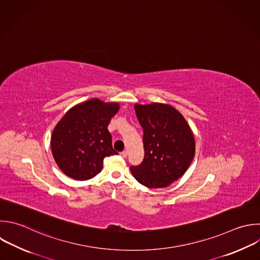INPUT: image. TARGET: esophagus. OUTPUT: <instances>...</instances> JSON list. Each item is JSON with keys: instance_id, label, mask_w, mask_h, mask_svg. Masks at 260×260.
<instances>
[{"instance_id": "esophagus-1", "label": "esophagus", "mask_w": 260, "mask_h": 260, "mask_svg": "<svg viewBox=\"0 0 260 260\" xmlns=\"http://www.w3.org/2000/svg\"><path fill=\"white\" fill-rule=\"evenodd\" d=\"M120 155H121L123 158H125V157H127V155H128V152H127L126 150H124V151H122V152L120 153Z\"/></svg>"}]
</instances>
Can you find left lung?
Returning <instances> with one entry per match:
<instances>
[{"instance_id":"obj_1","label":"left lung","mask_w":260,"mask_h":260,"mask_svg":"<svg viewBox=\"0 0 260 260\" xmlns=\"http://www.w3.org/2000/svg\"><path fill=\"white\" fill-rule=\"evenodd\" d=\"M143 129L144 158L131 167L133 177L147 188H165L181 178L195 154L194 134L173 106L152 103L134 106Z\"/></svg>"}]
</instances>
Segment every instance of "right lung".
<instances>
[{
  "mask_svg": "<svg viewBox=\"0 0 260 260\" xmlns=\"http://www.w3.org/2000/svg\"><path fill=\"white\" fill-rule=\"evenodd\" d=\"M119 103L91 99L72 107L58 122L51 137V149L60 170L68 177L85 181L103 169L106 156L118 154L108 130Z\"/></svg>",
  "mask_w": 260,
  "mask_h": 260,
  "instance_id": "1",
  "label": "right lung"
}]
</instances>
